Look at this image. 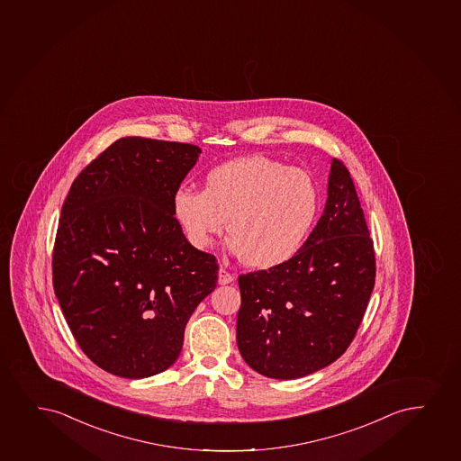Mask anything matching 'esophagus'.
<instances>
[{
    "instance_id": "1",
    "label": "esophagus",
    "mask_w": 461,
    "mask_h": 461,
    "mask_svg": "<svg viewBox=\"0 0 461 461\" xmlns=\"http://www.w3.org/2000/svg\"><path fill=\"white\" fill-rule=\"evenodd\" d=\"M232 282L233 276L229 271H226V269L220 268V271H218V284L220 285H228V284H232Z\"/></svg>"
}]
</instances>
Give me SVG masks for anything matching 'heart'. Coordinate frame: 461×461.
<instances>
[{"label":"heart","mask_w":461,"mask_h":461,"mask_svg":"<svg viewBox=\"0 0 461 461\" xmlns=\"http://www.w3.org/2000/svg\"><path fill=\"white\" fill-rule=\"evenodd\" d=\"M171 207L193 248L207 249L229 220L230 249L252 268L269 269L301 251L318 213V190L305 169L249 156L210 169L203 192L177 188Z\"/></svg>","instance_id":"b5f03b06"}]
</instances>
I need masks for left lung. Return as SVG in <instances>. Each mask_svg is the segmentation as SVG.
<instances>
[{"label": "left lung", "mask_w": 461, "mask_h": 461, "mask_svg": "<svg viewBox=\"0 0 461 461\" xmlns=\"http://www.w3.org/2000/svg\"><path fill=\"white\" fill-rule=\"evenodd\" d=\"M375 252L349 169L333 158L320 221L290 262L239 277L237 344L269 379H299L335 362L360 327Z\"/></svg>", "instance_id": "obj_1"}]
</instances>
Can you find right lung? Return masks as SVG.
Returning <instances> with one entry per match:
<instances>
[{"label":"right lung","mask_w":461,"mask_h":461,"mask_svg":"<svg viewBox=\"0 0 461 461\" xmlns=\"http://www.w3.org/2000/svg\"><path fill=\"white\" fill-rule=\"evenodd\" d=\"M196 145L124 137L82 169L62 205L53 285L82 352L107 373L143 379L177 360L184 332L218 280L171 199Z\"/></svg>","instance_id":"add662e5"}]
</instances>
